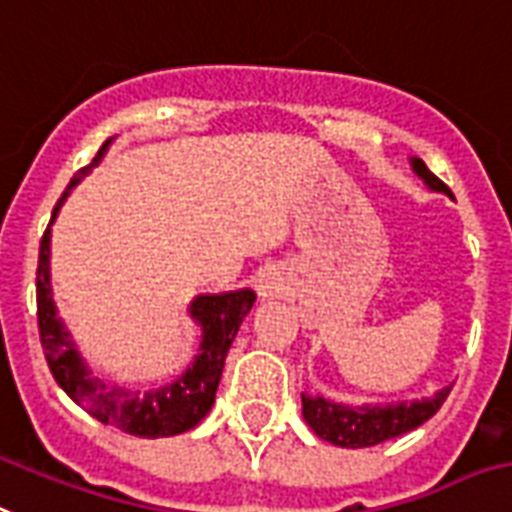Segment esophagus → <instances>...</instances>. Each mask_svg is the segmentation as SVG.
I'll list each match as a JSON object with an SVG mask.
<instances>
[{
	"mask_svg": "<svg viewBox=\"0 0 512 512\" xmlns=\"http://www.w3.org/2000/svg\"><path fill=\"white\" fill-rule=\"evenodd\" d=\"M289 286H286V278L281 276V270L265 268L260 276H257V294L263 299L281 297Z\"/></svg>",
	"mask_w": 512,
	"mask_h": 512,
	"instance_id": "34e87169",
	"label": "esophagus"
}]
</instances>
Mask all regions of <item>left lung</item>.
Masks as SVG:
<instances>
[{"mask_svg": "<svg viewBox=\"0 0 512 512\" xmlns=\"http://www.w3.org/2000/svg\"><path fill=\"white\" fill-rule=\"evenodd\" d=\"M413 170L434 191L450 194V186L439 181L426 168L423 160H413ZM450 392L452 386H444L442 392H436L429 400L400 402V405L386 407H350L339 405V402H328L323 397H307V394H302V415H305L307 426L321 439L336 444V447L357 450V447H373V444L389 442L394 436L418 429L421 423L429 421L431 415H436V410L444 405Z\"/></svg>", "mask_w": 512, "mask_h": 512, "instance_id": "1", "label": "left lung"}]
</instances>
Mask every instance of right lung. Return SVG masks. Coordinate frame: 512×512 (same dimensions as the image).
I'll use <instances>...</instances> for the list:
<instances>
[{"instance_id":"obj_1","label":"right lung","mask_w":512,"mask_h":512,"mask_svg":"<svg viewBox=\"0 0 512 512\" xmlns=\"http://www.w3.org/2000/svg\"><path fill=\"white\" fill-rule=\"evenodd\" d=\"M110 141L99 147L97 157L70 178L68 189L57 199L54 215L60 210L68 191L86 176L105 155ZM255 305V292L242 289L231 294H205L191 302V318L202 326V344L189 371L173 384L160 386L155 392H131L120 386H107L99 378H91L86 365L78 357L76 344L57 318L52 302V284H49V228L41 236L39 268H36V318H39V336L44 357L54 381L70 400L81 405L91 418L105 426L126 431V434L157 439V436L184 434L194 429L215 402L220 373L226 363L228 347L234 342L236 331Z\"/></svg>"}]
</instances>
